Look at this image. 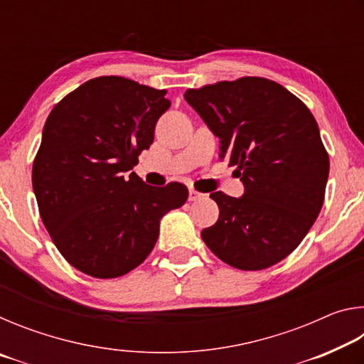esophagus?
Segmentation results:
<instances>
[{
	"label": "esophagus",
	"mask_w": 364,
	"mask_h": 364,
	"mask_svg": "<svg viewBox=\"0 0 364 364\" xmlns=\"http://www.w3.org/2000/svg\"><path fill=\"white\" fill-rule=\"evenodd\" d=\"M202 197H204V194H200V193H197L196 189H189V196H188V199L191 200V202H196V200H200Z\"/></svg>",
	"instance_id": "34e87169"
}]
</instances>
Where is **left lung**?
Listing matches in <instances>:
<instances>
[{
    "label": "left lung",
    "instance_id": "8db88e82",
    "mask_svg": "<svg viewBox=\"0 0 364 364\" xmlns=\"http://www.w3.org/2000/svg\"><path fill=\"white\" fill-rule=\"evenodd\" d=\"M184 100L220 138V159L236 165L244 194L217 191V223L200 232L220 260L268 268L301 242L323 207L329 157L310 110L260 77L188 90Z\"/></svg>",
    "mask_w": 364,
    "mask_h": 364
}]
</instances>
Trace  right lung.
Wrapping results in <instances>:
<instances>
[{
	"instance_id": "add662e5",
	"label": "right lung",
	"mask_w": 364,
	"mask_h": 364,
	"mask_svg": "<svg viewBox=\"0 0 364 364\" xmlns=\"http://www.w3.org/2000/svg\"><path fill=\"white\" fill-rule=\"evenodd\" d=\"M165 93L97 77L56 104L43 128L32 170L41 220L65 260L93 278H119L143 263L160 220L188 199L181 183L149 186L132 171L171 106Z\"/></svg>"
}]
</instances>
